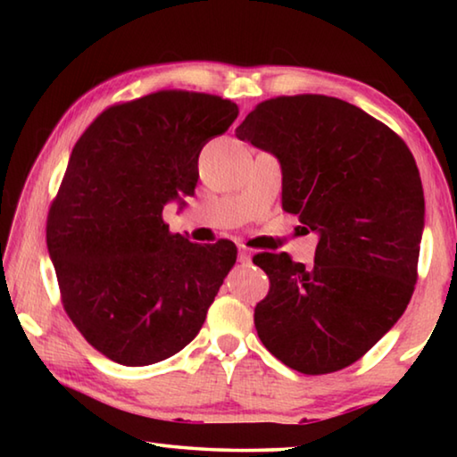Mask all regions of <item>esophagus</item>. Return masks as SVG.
Masks as SVG:
<instances>
[{
  "mask_svg": "<svg viewBox=\"0 0 457 457\" xmlns=\"http://www.w3.org/2000/svg\"><path fill=\"white\" fill-rule=\"evenodd\" d=\"M237 258H239V262H250L252 260V252L247 250L245 245H237Z\"/></svg>",
  "mask_w": 457,
  "mask_h": 457,
  "instance_id": "34e87169",
  "label": "esophagus"
}]
</instances>
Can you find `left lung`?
Segmentation results:
<instances>
[{
	"label": "left lung",
	"mask_w": 457,
	"mask_h": 457,
	"mask_svg": "<svg viewBox=\"0 0 457 457\" xmlns=\"http://www.w3.org/2000/svg\"><path fill=\"white\" fill-rule=\"evenodd\" d=\"M282 165V210L320 236L314 264L258 253L270 290L253 311L266 349L304 375L335 373L373 349L411 300L423 187L409 146L359 106L276 96L236 129Z\"/></svg>",
	"instance_id": "left-lung-1"
}]
</instances>
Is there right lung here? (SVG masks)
<instances>
[{
    "label": "right lung",
    "mask_w": 457,
    "mask_h": 457,
    "mask_svg": "<svg viewBox=\"0 0 457 457\" xmlns=\"http://www.w3.org/2000/svg\"><path fill=\"white\" fill-rule=\"evenodd\" d=\"M239 108L228 98L159 90L108 106L76 141L46 242L60 298L87 343L145 367L187 346L205 320L236 245L171 234L167 201L197 185V159Z\"/></svg>",
    "instance_id": "add662e5"
}]
</instances>
